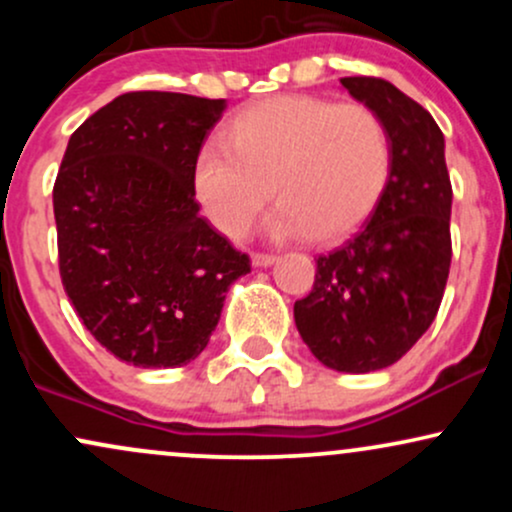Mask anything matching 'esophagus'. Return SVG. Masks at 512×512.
Returning <instances> with one entry per match:
<instances>
[{
  "label": "esophagus",
  "mask_w": 512,
  "mask_h": 512,
  "mask_svg": "<svg viewBox=\"0 0 512 512\" xmlns=\"http://www.w3.org/2000/svg\"><path fill=\"white\" fill-rule=\"evenodd\" d=\"M276 260H279V257L269 255V252H255V255H252V264H255V267H272Z\"/></svg>",
  "instance_id": "1"
}]
</instances>
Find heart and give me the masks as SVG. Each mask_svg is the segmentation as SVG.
<instances>
[{"mask_svg":"<svg viewBox=\"0 0 512 512\" xmlns=\"http://www.w3.org/2000/svg\"><path fill=\"white\" fill-rule=\"evenodd\" d=\"M390 166V134L373 108L279 96L245 108L223 142L202 146L195 197L226 238L248 236L272 195L269 236L332 243L368 219Z\"/></svg>","mask_w":512,"mask_h":512,"instance_id":"heart-1","label":"heart"}]
</instances>
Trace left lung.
<instances>
[{
    "label": "left lung",
    "mask_w": 512,
    "mask_h": 512,
    "mask_svg": "<svg viewBox=\"0 0 512 512\" xmlns=\"http://www.w3.org/2000/svg\"><path fill=\"white\" fill-rule=\"evenodd\" d=\"M342 86L383 117L390 178L361 231L317 257L313 291L293 317L322 366L370 373L397 363L436 320L452 260V187L428 110L375 76H344Z\"/></svg>",
    "instance_id": "1"
}]
</instances>
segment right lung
<instances>
[{
    "instance_id": "right-lung-1",
    "label": "right lung",
    "mask_w": 512,
    "mask_h": 512,
    "mask_svg": "<svg viewBox=\"0 0 512 512\" xmlns=\"http://www.w3.org/2000/svg\"><path fill=\"white\" fill-rule=\"evenodd\" d=\"M223 110V98L122 93L69 137L52 190L62 286L129 366L195 361L250 272L195 199L197 156Z\"/></svg>"
}]
</instances>
